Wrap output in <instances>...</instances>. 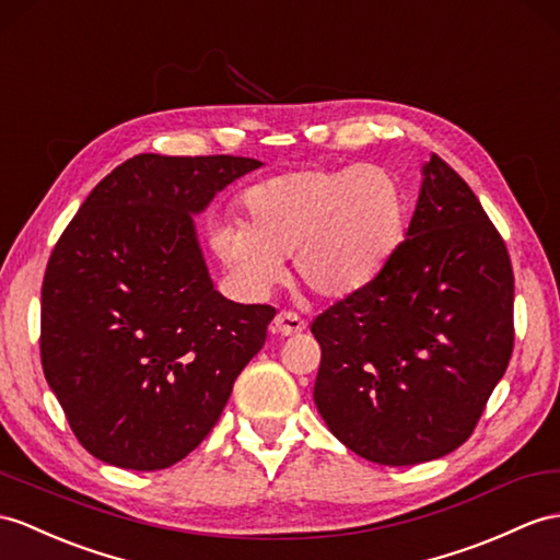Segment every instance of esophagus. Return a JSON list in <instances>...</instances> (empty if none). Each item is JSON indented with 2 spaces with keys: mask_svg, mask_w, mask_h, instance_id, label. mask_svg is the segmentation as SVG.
<instances>
[{
  "mask_svg": "<svg viewBox=\"0 0 560 560\" xmlns=\"http://www.w3.org/2000/svg\"><path fill=\"white\" fill-rule=\"evenodd\" d=\"M304 327H306V323L296 316V313H292V311H280L278 316H276V320H272V327L270 330L276 332V335H282V337H292V335H299V332H304Z\"/></svg>",
  "mask_w": 560,
  "mask_h": 560,
  "instance_id": "1",
  "label": "esophagus"
}]
</instances>
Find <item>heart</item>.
Segmentation results:
<instances>
[{
	"label": "heart",
	"instance_id": "obj_1",
	"mask_svg": "<svg viewBox=\"0 0 560 560\" xmlns=\"http://www.w3.org/2000/svg\"><path fill=\"white\" fill-rule=\"evenodd\" d=\"M242 223L209 230V249L230 284L264 299L292 254L299 282L323 299L368 288L397 249L404 230L399 183L380 166L299 168L244 189Z\"/></svg>",
	"mask_w": 560,
	"mask_h": 560
}]
</instances>
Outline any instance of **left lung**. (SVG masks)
<instances>
[{
  "instance_id": "1",
  "label": "left lung",
  "mask_w": 560,
  "mask_h": 560,
  "mask_svg": "<svg viewBox=\"0 0 560 560\" xmlns=\"http://www.w3.org/2000/svg\"><path fill=\"white\" fill-rule=\"evenodd\" d=\"M325 425L380 466L452 454L513 351V268L466 180L432 154L406 240L380 276L311 323Z\"/></svg>"
}]
</instances>
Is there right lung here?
Here are the masks:
<instances>
[{
	"instance_id": "add662e5",
	"label": "right lung",
	"mask_w": 560,
	"mask_h": 560,
	"mask_svg": "<svg viewBox=\"0 0 560 560\" xmlns=\"http://www.w3.org/2000/svg\"><path fill=\"white\" fill-rule=\"evenodd\" d=\"M244 156H132L54 247L39 357L78 442L108 466L161 470L213 430L276 308L213 290L195 218Z\"/></svg>"
}]
</instances>
